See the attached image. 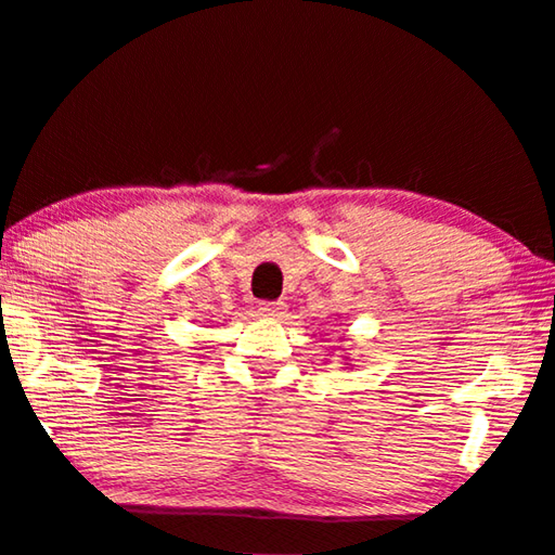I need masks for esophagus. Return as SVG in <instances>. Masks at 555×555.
Listing matches in <instances>:
<instances>
[{
	"label": "esophagus",
	"instance_id": "esophagus-1",
	"mask_svg": "<svg viewBox=\"0 0 555 555\" xmlns=\"http://www.w3.org/2000/svg\"><path fill=\"white\" fill-rule=\"evenodd\" d=\"M259 315L284 318L286 315V304H284V300H264V304H259Z\"/></svg>",
	"mask_w": 555,
	"mask_h": 555
}]
</instances>
